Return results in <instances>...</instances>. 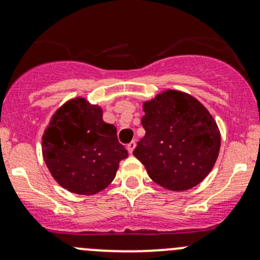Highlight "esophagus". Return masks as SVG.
Instances as JSON below:
<instances>
[{
  "instance_id": "obj_1",
  "label": "esophagus",
  "mask_w": 260,
  "mask_h": 260,
  "mask_svg": "<svg viewBox=\"0 0 260 260\" xmlns=\"http://www.w3.org/2000/svg\"><path fill=\"white\" fill-rule=\"evenodd\" d=\"M136 148V142L135 141H132V142H129L127 145V149H128V152H129V153H132L133 152V149Z\"/></svg>"
}]
</instances>
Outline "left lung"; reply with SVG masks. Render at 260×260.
<instances>
[{
	"label": "left lung",
	"mask_w": 260,
	"mask_h": 260,
	"mask_svg": "<svg viewBox=\"0 0 260 260\" xmlns=\"http://www.w3.org/2000/svg\"><path fill=\"white\" fill-rule=\"evenodd\" d=\"M146 135L133 151L148 176L162 187L185 191L211 171L220 132L208 109L193 96L166 90L143 104Z\"/></svg>",
	"instance_id": "8db88e82"
}]
</instances>
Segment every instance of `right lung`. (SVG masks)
<instances>
[{"instance_id":"add662e5","label":"right lung","mask_w":260,"mask_h":260,"mask_svg":"<svg viewBox=\"0 0 260 260\" xmlns=\"http://www.w3.org/2000/svg\"><path fill=\"white\" fill-rule=\"evenodd\" d=\"M98 106L72 99L52 115L43 136V156L59 185L79 195H94L114 180L128 152L117 128L103 120Z\"/></svg>"}]
</instances>
